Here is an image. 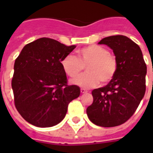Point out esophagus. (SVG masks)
<instances>
[{
	"instance_id": "1",
	"label": "esophagus",
	"mask_w": 153,
	"mask_h": 153,
	"mask_svg": "<svg viewBox=\"0 0 153 153\" xmlns=\"http://www.w3.org/2000/svg\"><path fill=\"white\" fill-rule=\"evenodd\" d=\"M80 91H81L82 94H85V93H86V92H87V91H86V89H84V88L80 89Z\"/></svg>"
}]
</instances>
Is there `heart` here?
<instances>
[{
	"label": "heart",
	"instance_id": "heart-1",
	"mask_svg": "<svg viewBox=\"0 0 153 153\" xmlns=\"http://www.w3.org/2000/svg\"><path fill=\"white\" fill-rule=\"evenodd\" d=\"M78 58L69 54L62 58L61 66L63 71L71 78H75L86 65V73L72 81L75 85L90 88L97 86L100 81L107 83L114 79L117 70V60L115 55L105 48L93 44L77 51Z\"/></svg>",
	"mask_w": 153,
	"mask_h": 153
}]
</instances>
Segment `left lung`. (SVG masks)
Segmentation results:
<instances>
[{
	"label": "left lung",
	"mask_w": 153,
	"mask_h": 153,
	"mask_svg": "<svg viewBox=\"0 0 153 153\" xmlns=\"http://www.w3.org/2000/svg\"><path fill=\"white\" fill-rule=\"evenodd\" d=\"M114 51L117 70L106 86L92 91L93 103L86 114L94 124L114 127L127 121L135 113L145 95L147 67L140 47L125 36H111L102 39Z\"/></svg>",
	"instance_id": "left-lung-1"
}]
</instances>
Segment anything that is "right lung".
Wrapping results in <instances>:
<instances>
[{
  "instance_id": "right-lung-1",
  "label": "right lung",
  "mask_w": 153,
  "mask_h": 153,
  "mask_svg": "<svg viewBox=\"0 0 153 153\" xmlns=\"http://www.w3.org/2000/svg\"><path fill=\"white\" fill-rule=\"evenodd\" d=\"M75 45L50 38L26 44L15 60L12 88L15 106L25 121L37 127H51L64 118L68 105L80 89L67 84L61 60Z\"/></svg>"
}]
</instances>
